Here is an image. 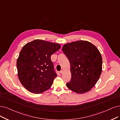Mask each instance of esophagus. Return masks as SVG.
<instances>
[{
    "instance_id": "34e87169",
    "label": "esophagus",
    "mask_w": 120,
    "mask_h": 120,
    "mask_svg": "<svg viewBox=\"0 0 120 120\" xmlns=\"http://www.w3.org/2000/svg\"><path fill=\"white\" fill-rule=\"evenodd\" d=\"M60 73L61 74H63V70H61V71H60Z\"/></svg>"
}]
</instances>
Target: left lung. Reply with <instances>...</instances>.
Listing matches in <instances>:
<instances>
[{"mask_svg": "<svg viewBox=\"0 0 120 120\" xmlns=\"http://www.w3.org/2000/svg\"><path fill=\"white\" fill-rule=\"evenodd\" d=\"M62 51L70 62L72 75L66 86L79 94L90 91L102 72V59L98 49L89 41H78L65 44Z\"/></svg>", "mask_w": 120, "mask_h": 120, "instance_id": "obj_1", "label": "left lung"}]
</instances>
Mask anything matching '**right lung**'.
Returning a JSON list of instances; mask_svg holds the SVG:
<instances>
[{"label":"right lung","mask_w":120,"mask_h":120,"mask_svg":"<svg viewBox=\"0 0 120 120\" xmlns=\"http://www.w3.org/2000/svg\"><path fill=\"white\" fill-rule=\"evenodd\" d=\"M58 43L35 39L26 43L17 60L18 76L24 87L34 94L48 90L57 75L51 55L58 50Z\"/></svg>","instance_id":"right-lung-1"}]
</instances>
